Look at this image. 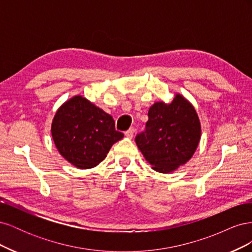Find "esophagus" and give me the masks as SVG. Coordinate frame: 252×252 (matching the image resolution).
<instances>
[{"label":"esophagus","instance_id":"34e87169","mask_svg":"<svg viewBox=\"0 0 252 252\" xmlns=\"http://www.w3.org/2000/svg\"><path fill=\"white\" fill-rule=\"evenodd\" d=\"M133 134H134V129L133 128H129L128 130L125 132L126 138H128V139H132Z\"/></svg>","mask_w":252,"mask_h":252}]
</instances>
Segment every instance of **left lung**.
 <instances>
[{
	"label": "left lung",
	"instance_id": "left-lung-1",
	"mask_svg": "<svg viewBox=\"0 0 252 252\" xmlns=\"http://www.w3.org/2000/svg\"><path fill=\"white\" fill-rule=\"evenodd\" d=\"M201 122L193 105L181 94L170 103L156 102L148 111L146 130L135 138L151 168L169 173L192 158L201 140Z\"/></svg>",
	"mask_w": 252,
	"mask_h": 252
}]
</instances>
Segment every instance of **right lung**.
Listing matches in <instances>:
<instances>
[{"mask_svg":"<svg viewBox=\"0 0 252 252\" xmlns=\"http://www.w3.org/2000/svg\"><path fill=\"white\" fill-rule=\"evenodd\" d=\"M51 135L60 155L79 169L100 164L112 145L124 136L116 130L110 114L80 94L60 106L51 123Z\"/></svg>","mask_w":252,"mask_h":252,"instance_id":"1","label":"right lung"}]
</instances>
